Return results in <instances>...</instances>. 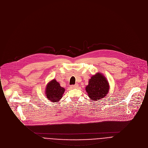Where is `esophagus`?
<instances>
[{"mask_svg": "<svg viewBox=\"0 0 148 148\" xmlns=\"http://www.w3.org/2000/svg\"><path fill=\"white\" fill-rule=\"evenodd\" d=\"M72 87L73 88H77V87H78V84H75V85H72Z\"/></svg>", "mask_w": 148, "mask_h": 148, "instance_id": "1", "label": "esophagus"}]
</instances>
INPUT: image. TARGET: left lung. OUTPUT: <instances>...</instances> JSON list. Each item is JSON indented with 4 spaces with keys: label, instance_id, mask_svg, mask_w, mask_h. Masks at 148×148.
<instances>
[{
    "label": "left lung",
    "instance_id": "8db88e82",
    "mask_svg": "<svg viewBox=\"0 0 148 148\" xmlns=\"http://www.w3.org/2000/svg\"><path fill=\"white\" fill-rule=\"evenodd\" d=\"M109 84L106 77L100 73L93 76L86 87L88 96L93 100H99L104 97L108 92Z\"/></svg>",
    "mask_w": 148,
    "mask_h": 148
}]
</instances>
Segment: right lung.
<instances>
[{
	"mask_svg": "<svg viewBox=\"0 0 148 148\" xmlns=\"http://www.w3.org/2000/svg\"><path fill=\"white\" fill-rule=\"evenodd\" d=\"M64 92L65 88L62 87L56 80L53 79L47 84L45 95L49 100L52 102H57L62 98Z\"/></svg>",
	"mask_w": 148,
	"mask_h": 148,
	"instance_id": "add662e5",
	"label": "right lung"
}]
</instances>
